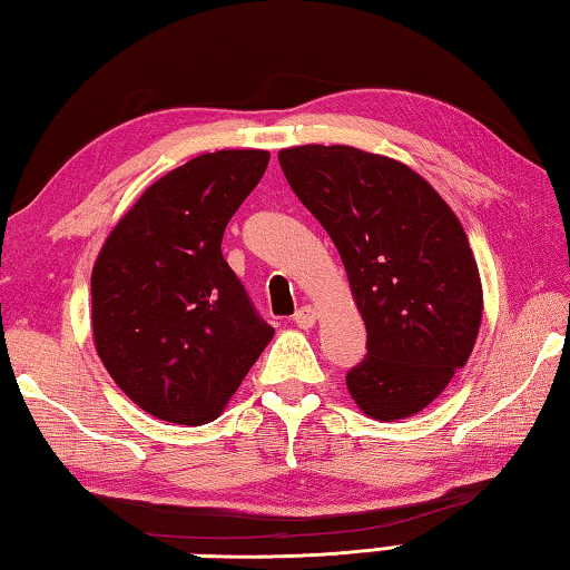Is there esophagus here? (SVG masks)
<instances>
[{
	"label": "esophagus",
	"instance_id": "obj_1",
	"mask_svg": "<svg viewBox=\"0 0 570 570\" xmlns=\"http://www.w3.org/2000/svg\"><path fill=\"white\" fill-rule=\"evenodd\" d=\"M294 324L302 326V328H312L316 324V308L314 306L298 308V312L294 314Z\"/></svg>",
	"mask_w": 570,
	"mask_h": 570
}]
</instances>
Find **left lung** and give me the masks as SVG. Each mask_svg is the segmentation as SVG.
Returning <instances> with one entry per match:
<instances>
[{
  "instance_id": "8db88e82",
  "label": "left lung",
  "mask_w": 570,
  "mask_h": 570,
  "mask_svg": "<svg viewBox=\"0 0 570 570\" xmlns=\"http://www.w3.org/2000/svg\"><path fill=\"white\" fill-rule=\"evenodd\" d=\"M278 164L338 249L366 324L351 399L371 419L413 416L479 336L481 276L461 222L426 179L381 154L306 144L278 151Z\"/></svg>"
}]
</instances>
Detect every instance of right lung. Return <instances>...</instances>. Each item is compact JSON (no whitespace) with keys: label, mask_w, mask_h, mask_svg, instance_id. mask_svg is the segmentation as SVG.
Instances as JSON below:
<instances>
[{"label":"right lung","mask_w":570,"mask_h":570,"mask_svg":"<svg viewBox=\"0 0 570 570\" xmlns=\"http://www.w3.org/2000/svg\"><path fill=\"white\" fill-rule=\"evenodd\" d=\"M268 151L202 154L121 216L91 272V331L117 386L151 416L202 426L224 411L274 328L222 254Z\"/></svg>","instance_id":"1"}]
</instances>
